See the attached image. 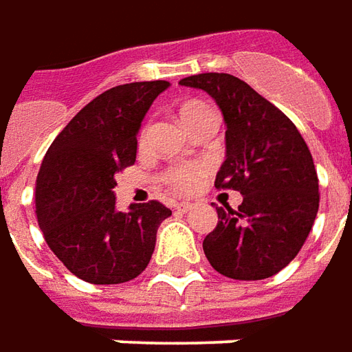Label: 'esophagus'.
<instances>
[{
  "instance_id": "esophagus-1",
  "label": "esophagus",
  "mask_w": 352,
  "mask_h": 352,
  "mask_svg": "<svg viewBox=\"0 0 352 352\" xmlns=\"http://www.w3.org/2000/svg\"><path fill=\"white\" fill-rule=\"evenodd\" d=\"M175 210L177 212L187 214L192 210V204H190V202H179V204H175Z\"/></svg>"
}]
</instances>
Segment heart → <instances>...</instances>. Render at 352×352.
I'll return each instance as SVG.
<instances>
[{
	"instance_id": "heart-1",
	"label": "heart",
	"mask_w": 352,
	"mask_h": 352,
	"mask_svg": "<svg viewBox=\"0 0 352 352\" xmlns=\"http://www.w3.org/2000/svg\"><path fill=\"white\" fill-rule=\"evenodd\" d=\"M212 111L208 104L200 103V101H188L179 109V118L187 128L192 126L195 120H199L204 113ZM148 140V128H144L140 132V146H144ZM206 175V165L190 164V165H177L171 167L169 171H165L164 181L169 185V188L175 195H188L192 190H197L202 183V179Z\"/></svg>"
}]
</instances>
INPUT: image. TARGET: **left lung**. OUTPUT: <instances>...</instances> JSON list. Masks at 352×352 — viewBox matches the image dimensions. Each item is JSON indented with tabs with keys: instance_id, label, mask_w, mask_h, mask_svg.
I'll return each mask as SVG.
<instances>
[{
	"instance_id": "8db88e82",
	"label": "left lung",
	"mask_w": 352,
	"mask_h": 352,
	"mask_svg": "<svg viewBox=\"0 0 352 352\" xmlns=\"http://www.w3.org/2000/svg\"><path fill=\"white\" fill-rule=\"evenodd\" d=\"M179 83L206 91L222 111L226 160L214 185L243 197L237 210L216 206L204 255L228 278H269L296 257L320 208L308 146L283 111L239 78L199 74Z\"/></svg>"
}]
</instances>
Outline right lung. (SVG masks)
I'll return each mask as SVG.
<instances>
[{
  "label": "right lung",
  "instance_id": "add662e5",
  "mask_svg": "<svg viewBox=\"0 0 352 352\" xmlns=\"http://www.w3.org/2000/svg\"><path fill=\"white\" fill-rule=\"evenodd\" d=\"M169 81L116 85L56 136L36 177V220L69 273L91 285L136 278L152 259L171 210L157 200L116 210L115 175L136 162L142 120Z\"/></svg>",
  "mask_w": 352,
  "mask_h": 352
}]
</instances>
